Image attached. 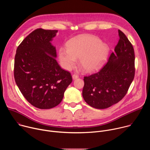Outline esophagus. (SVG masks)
Wrapping results in <instances>:
<instances>
[{
  "label": "esophagus",
  "mask_w": 150,
  "mask_h": 150,
  "mask_svg": "<svg viewBox=\"0 0 150 150\" xmlns=\"http://www.w3.org/2000/svg\"><path fill=\"white\" fill-rule=\"evenodd\" d=\"M77 78H78V75H75V74H74V75H72V79H73L74 80L76 79Z\"/></svg>",
  "instance_id": "obj_1"
}]
</instances>
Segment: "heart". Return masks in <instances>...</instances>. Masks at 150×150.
I'll list each match as a JSON object with an SVG mask.
<instances>
[{"label":"heart","instance_id":"b5f03b06","mask_svg":"<svg viewBox=\"0 0 150 150\" xmlns=\"http://www.w3.org/2000/svg\"><path fill=\"white\" fill-rule=\"evenodd\" d=\"M67 47L60 48L59 59L62 67L71 70L79 58V65L87 72L100 69L105 62L109 53V46L93 35H82L76 37L67 43Z\"/></svg>","mask_w":150,"mask_h":150}]
</instances>
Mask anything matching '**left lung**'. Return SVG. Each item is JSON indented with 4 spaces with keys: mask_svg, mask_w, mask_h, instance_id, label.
<instances>
[{
    "mask_svg": "<svg viewBox=\"0 0 150 150\" xmlns=\"http://www.w3.org/2000/svg\"><path fill=\"white\" fill-rule=\"evenodd\" d=\"M119 40L105 65L97 73L85 76L82 96L88 105L104 109L120 101L135 75L133 46L125 34L118 30Z\"/></svg>",
    "mask_w": 150,
    "mask_h": 150,
    "instance_id": "obj_1",
    "label": "left lung"
}]
</instances>
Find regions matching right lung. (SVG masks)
Instances as JSON below:
<instances>
[{"label":"right lung","instance_id":"1","mask_svg":"<svg viewBox=\"0 0 150 150\" xmlns=\"http://www.w3.org/2000/svg\"><path fill=\"white\" fill-rule=\"evenodd\" d=\"M57 30L37 29L18 47L14 78L20 91L33 105L49 109L62 100L72 79L57 63L56 47L51 41Z\"/></svg>","mask_w":150,"mask_h":150}]
</instances>
